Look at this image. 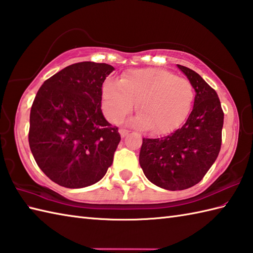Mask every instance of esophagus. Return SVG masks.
<instances>
[{"label": "esophagus", "mask_w": 253, "mask_h": 253, "mask_svg": "<svg viewBox=\"0 0 253 253\" xmlns=\"http://www.w3.org/2000/svg\"><path fill=\"white\" fill-rule=\"evenodd\" d=\"M118 131H120V135H121V137H122V138L126 137V136L128 135V133H129V131H128L127 129H124V128H121V129L118 130Z\"/></svg>", "instance_id": "1"}]
</instances>
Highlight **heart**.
I'll return each instance as SVG.
<instances>
[{
  "instance_id": "heart-1",
  "label": "heart",
  "mask_w": 253,
  "mask_h": 253,
  "mask_svg": "<svg viewBox=\"0 0 253 253\" xmlns=\"http://www.w3.org/2000/svg\"><path fill=\"white\" fill-rule=\"evenodd\" d=\"M192 99L191 84L162 68L132 69L123 75L120 84H106L102 90V107L110 122H121L137 102L132 124L157 133L179 126Z\"/></svg>"
}]
</instances>
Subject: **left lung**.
Returning <instances> with one entry per match:
<instances>
[{
    "mask_svg": "<svg viewBox=\"0 0 253 253\" xmlns=\"http://www.w3.org/2000/svg\"><path fill=\"white\" fill-rule=\"evenodd\" d=\"M196 91L186 123L169 136L142 139L139 163L147 178L166 190L197 185L221 150L224 113L215 90L192 69L177 65Z\"/></svg>",
    "mask_w": 253,
    "mask_h": 253,
    "instance_id": "obj_1",
    "label": "left lung"
}]
</instances>
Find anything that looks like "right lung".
I'll return each instance as SVG.
<instances>
[{
  "label": "right lung",
  "mask_w": 253,
  "mask_h": 253,
  "mask_svg": "<svg viewBox=\"0 0 253 253\" xmlns=\"http://www.w3.org/2000/svg\"><path fill=\"white\" fill-rule=\"evenodd\" d=\"M114 67L82 62L53 75L30 111L29 146L40 169L66 188L103 178L121 136L101 110L102 84Z\"/></svg>",
  "instance_id": "right-lung-1"
}]
</instances>
